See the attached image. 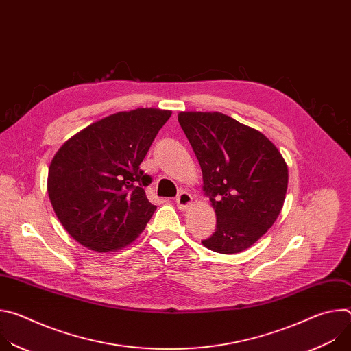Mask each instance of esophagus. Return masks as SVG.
Returning <instances> with one entry per match:
<instances>
[{"label": "esophagus", "mask_w": 351, "mask_h": 351, "mask_svg": "<svg viewBox=\"0 0 351 351\" xmlns=\"http://www.w3.org/2000/svg\"><path fill=\"white\" fill-rule=\"evenodd\" d=\"M191 202H193V197H191V194L187 193V191H182V193L176 197V206H178V208H180V210H186L187 207H190Z\"/></svg>", "instance_id": "esophagus-1"}]
</instances>
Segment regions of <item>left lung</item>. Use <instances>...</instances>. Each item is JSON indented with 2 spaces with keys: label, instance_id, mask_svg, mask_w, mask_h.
Listing matches in <instances>:
<instances>
[{
  "label": "left lung",
  "instance_id": "8db88e82",
  "mask_svg": "<svg viewBox=\"0 0 351 351\" xmlns=\"http://www.w3.org/2000/svg\"><path fill=\"white\" fill-rule=\"evenodd\" d=\"M178 121L203 171L217 229L202 243L241 253L274 225L285 203L287 165L261 132L221 112H179Z\"/></svg>",
  "mask_w": 351,
  "mask_h": 351
}]
</instances>
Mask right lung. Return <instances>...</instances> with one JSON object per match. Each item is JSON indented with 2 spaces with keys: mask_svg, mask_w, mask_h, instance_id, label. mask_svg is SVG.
<instances>
[{
  "mask_svg": "<svg viewBox=\"0 0 351 351\" xmlns=\"http://www.w3.org/2000/svg\"><path fill=\"white\" fill-rule=\"evenodd\" d=\"M171 111L137 108L94 122L62 144L48 168L47 190L66 232L97 253L115 252L144 230L157 210L140 169Z\"/></svg>",
  "mask_w": 351,
  "mask_h": 351,
  "instance_id": "right-lung-1",
  "label": "right lung"
}]
</instances>
